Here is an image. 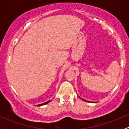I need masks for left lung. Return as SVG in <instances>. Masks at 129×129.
Here are the masks:
<instances>
[{
  "label": "left lung",
  "mask_w": 129,
  "mask_h": 129,
  "mask_svg": "<svg viewBox=\"0 0 129 129\" xmlns=\"http://www.w3.org/2000/svg\"><path fill=\"white\" fill-rule=\"evenodd\" d=\"M83 100V101H86V102H87V101H85V100H84V99H82Z\"/></svg>",
  "instance_id": "1"
}]
</instances>
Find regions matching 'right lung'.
Instances as JSON below:
<instances>
[{"mask_svg": "<svg viewBox=\"0 0 129 129\" xmlns=\"http://www.w3.org/2000/svg\"><path fill=\"white\" fill-rule=\"evenodd\" d=\"M50 102V101H47V102H45V103H44V104H39V105H37V106H42V105H44L46 104L49 103V102Z\"/></svg>", "mask_w": 129, "mask_h": 129, "instance_id": "1", "label": "right lung"}]
</instances>
